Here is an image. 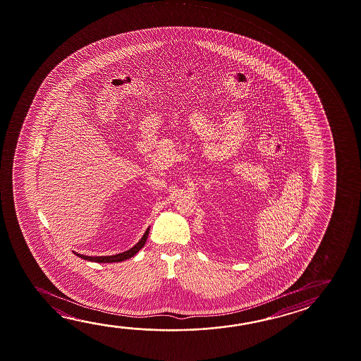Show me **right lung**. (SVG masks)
Masks as SVG:
<instances>
[{
	"mask_svg": "<svg viewBox=\"0 0 361 361\" xmlns=\"http://www.w3.org/2000/svg\"><path fill=\"white\" fill-rule=\"evenodd\" d=\"M148 231H149V228H147V231L143 234L141 240L137 243L133 248L128 249V250H126L123 253H119V255H108V257H88V255H78V253H75V255H77L78 257H80L82 259L97 262V263H117V262H123V260L132 258L140 249L142 248L143 245H145V243L147 240Z\"/></svg>",
	"mask_w": 361,
	"mask_h": 361,
	"instance_id": "right-lung-1",
	"label": "right lung"
}]
</instances>
